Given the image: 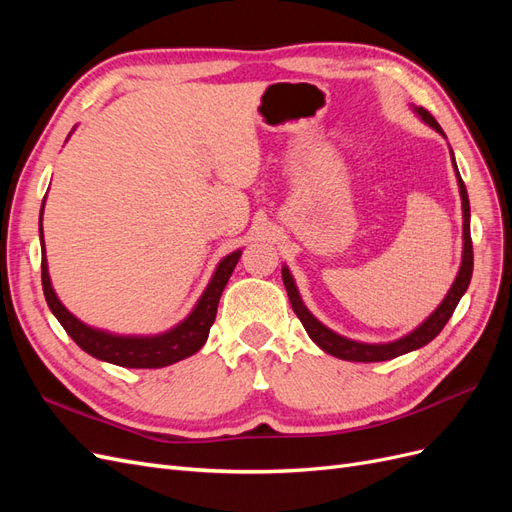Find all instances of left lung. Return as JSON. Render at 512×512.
<instances>
[{"mask_svg":"<svg viewBox=\"0 0 512 512\" xmlns=\"http://www.w3.org/2000/svg\"><path fill=\"white\" fill-rule=\"evenodd\" d=\"M414 113L421 117L427 126H431L436 132H442L440 123L433 119L425 108H414ZM451 160L455 166V175H457V183H459V194H461V209H463V254H461V267L459 273L455 277V282L448 290V294L444 297V301L436 307V312H433L423 324H418L414 331H410L408 335L395 339V342L389 344H363V342H354V339L342 337L337 335L335 331H331L329 327H324L320 320H316L312 316V312L305 307V303L301 301V294L297 290V284H294L292 275L288 271V267H282V280L288 292V299L290 305L294 309V314L299 316V320L303 322V327L307 331V335L312 337V342L316 346H320L324 352H329L331 356H337V359H344V361H356V363H378V361H391L395 356H401L406 352L418 350L423 348L425 344H429L433 337H436L442 329L444 324L448 322V318L453 316L455 307L459 303V299L463 297V292L468 290L470 280H472V269H474V252H472V237H470V200H468V190L466 185H463V179L457 170L455 164V156H453V149H451Z\"/></svg>","mask_w":512,"mask_h":512,"instance_id":"obj_1","label":"left lung"}]
</instances>
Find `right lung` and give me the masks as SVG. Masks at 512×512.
<instances>
[{"mask_svg":"<svg viewBox=\"0 0 512 512\" xmlns=\"http://www.w3.org/2000/svg\"><path fill=\"white\" fill-rule=\"evenodd\" d=\"M44 211V200H42ZM42 211H40V243H42V290L44 299L49 303L51 312L59 320L61 327L74 339L76 346L83 348L87 354L96 356L100 361L113 363L119 367L130 369H158L173 365L177 361L188 359L194 352L205 346L209 329L218 314V303L222 292L230 280L232 271H235L237 262L241 258V250L228 254L220 260L218 269H215L209 286L205 288L203 297L198 299L196 307L190 312V316L177 327H173L160 335H115L108 331H100L94 327H87L76 316H72L68 309L57 299V294L51 286L49 277V265H46L44 256V235H42Z\"/></svg>","mask_w":512,"mask_h":512,"instance_id":"obj_1","label":"right lung"}]
</instances>
